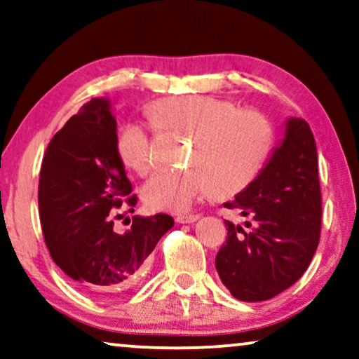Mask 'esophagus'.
Returning <instances> with one entry per match:
<instances>
[{"mask_svg": "<svg viewBox=\"0 0 359 359\" xmlns=\"http://www.w3.org/2000/svg\"><path fill=\"white\" fill-rule=\"evenodd\" d=\"M198 219H200L198 214H184V216L175 217V221H177L179 224H194L198 221Z\"/></svg>", "mask_w": 359, "mask_h": 359, "instance_id": "esophagus-1", "label": "esophagus"}]
</instances>
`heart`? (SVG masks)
I'll return each instance as SVG.
<instances>
[{
  "instance_id": "heart-1",
  "label": "heart",
  "mask_w": 359,
  "mask_h": 359,
  "mask_svg": "<svg viewBox=\"0 0 359 359\" xmlns=\"http://www.w3.org/2000/svg\"><path fill=\"white\" fill-rule=\"evenodd\" d=\"M159 127L190 133L194 138L189 168L159 169L142 187V198L153 211L187 212L216 189L237 194L261 172L269 156L274 132L264 114L235 109L227 100L190 95L161 100L151 106ZM117 151L127 168L145 174L153 164L151 137L138 122H130L117 135Z\"/></svg>"
}]
</instances>
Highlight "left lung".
<instances>
[{"mask_svg": "<svg viewBox=\"0 0 359 359\" xmlns=\"http://www.w3.org/2000/svg\"><path fill=\"white\" fill-rule=\"evenodd\" d=\"M248 231L226 221L227 242L216 269L232 297L264 302L292 287L316 253L320 232L318 148L308 122L287 117L271 156L233 201Z\"/></svg>", "mask_w": 359, "mask_h": 359, "instance_id": "8db88e82", "label": "left lung"}]
</instances>
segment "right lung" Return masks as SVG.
<instances>
[{
	"mask_svg": "<svg viewBox=\"0 0 359 359\" xmlns=\"http://www.w3.org/2000/svg\"><path fill=\"white\" fill-rule=\"evenodd\" d=\"M130 194L111 101L93 98L51 138L39 185L40 221L51 258L90 295L111 297L130 287L159 238L174 226L168 214L133 216L126 232H116L114 208ZM127 203L135 206L137 196Z\"/></svg>",
	"mask_w": 359,
	"mask_h": 359,
	"instance_id": "1",
	"label": "right lung"
}]
</instances>
